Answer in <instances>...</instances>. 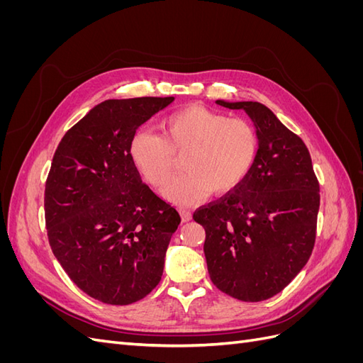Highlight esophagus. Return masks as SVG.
I'll return each mask as SVG.
<instances>
[{"instance_id": "obj_1", "label": "esophagus", "mask_w": 363, "mask_h": 363, "mask_svg": "<svg viewBox=\"0 0 363 363\" xmlns=\"http://www.w3.org/2000/svg\"><path fill=\"white\" fill-rule=\"evenodd\" d=\"M180 216H182V221L183 223H188V221H191L192 219V213L189 212V211H186V208H180Z\"/></svg>"}]
</instances>
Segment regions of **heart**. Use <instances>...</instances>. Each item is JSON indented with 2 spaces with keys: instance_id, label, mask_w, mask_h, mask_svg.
Instances as JSON below:
<instances>
[{
  "instance_id": "obj_1",
  "label": "heart",
  "mask_w": 363,
  "mask_h": 363,
  "mask_svg": "<svg viewBox=\"0 0 363 363\" xmlns=\"http://www.w3.org/2000/svg\"><path fill=\"white\" fill-rule=\"evenodd\" d=\"M128 155L155 188L172 179L183 157L184 172L164 191L177 204H194L212 192L223 195L242 183L259 155V133L244 118H230L203 106H188L162 123V135L138 131Z\"/></svg>"
}]
</instances>
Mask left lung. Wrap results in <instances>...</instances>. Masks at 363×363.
I'll return each mask as SVG.
<instances>
[{
	"label": "left lung",
	"mask_w": 363,
	"mask_h": 363,
	"mask_svg": "<svg viewBox=\"0 0 363 363\" xmlns=\"http://www.w3.org/2000/svg\"><path fill=\"white\" fill-rule=\"evenodd\" d=\"M242 108L259 133V155L247 179L194 219L206 230L211 280L240 301L283 291L309 260L316 238L320 183L309 150L257 101H216Z\"/></svg>",
	"instance_id": "left-lung-1"
}]
</instances>
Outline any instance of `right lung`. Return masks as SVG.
<instances>
[{"instance_id": "obj_1", "label": "right lung", "mask_w": 363, "mask_h": 363, "mask_svg": "<svg viewBox=\"0 0 363 363\" xmlns=\"http://www.w3.org/2000/svg\"><path fill=\"white\" fill-rule=\"evenodd\" d=\"M174 96L106 100L71 127L45 183V224L54 256L84 294L125 306L155 289L180 224L128 155L136 130Z\"/></svg>"}]
</instances>
